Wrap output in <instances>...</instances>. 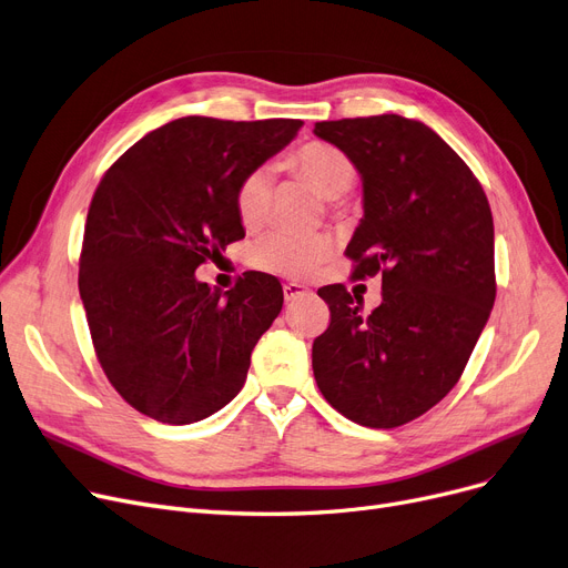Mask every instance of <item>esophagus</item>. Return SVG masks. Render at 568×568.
<instances>
[{"instance_id":"34e87169","label":"esophagus","mask_w":568,"mask_h":568,"mask_svg":"<svg viewBox=\"0 0 568 568\" xmlns=\"http://www.w3.org/2000/svg\"><path fill=\"white\" fill-rule=\"evenodd\" d=\"M306 294H311V290L306 285H302V283H285L283 285L285 302H294V300H300V297H306Z\"/></svg>"}]
</instances>
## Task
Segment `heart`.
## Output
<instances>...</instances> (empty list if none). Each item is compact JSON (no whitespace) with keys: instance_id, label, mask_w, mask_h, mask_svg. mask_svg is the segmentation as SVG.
<instances>
[{"instance_id":"heart-1","label":"heart","mask_w":568,"mask_h":568,"mask_svg":"<svg viewBox=\"0 0 568 568\" xmlns=\"http://www.w3.org/2000/svg\"><path fill=\"white\" fill-rule=\"evenodd\" d=\"M283 166L292 176L304 179L325 196L332 209L357 181L353 158L327 141H306L292 151ZM274 202V179L260 166L241 179L234 192V211L243 230L257 232L266 225ZM334 251V241L325 232L290 234L268 232L251 245V264L268 274L302 278L323 264Z\"/></svg>"}]
</instances>
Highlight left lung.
<instances>
[{
	"instance_id": "8db88e82",
	"label": "left lung",
	"mask_w": 568,
	"mask_h": 568,
	"mask_svg": "<svg viewBox=\"0 0 568 568\" xmlns=\"http://www.w3.org/2000/svg\"><path fill=\"white\" fill-rule=\"evenodd\" d=\"M364 181L345 255L353 281L383 276L364 313L345 285L320 287L332 320L313 341L323 397L348 420L392 429L457 385L497 297L495 223L483 185L434 130L394 113L315 122Z\"/></svg>"
}]
</instances>
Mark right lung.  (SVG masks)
Masks as SVG:
<instances>
[{
	"label": "right lung",
	"mask_w": 568,
	"mask_h": 568,
	"mask_svg": "<svg viewBox=\"0 0 568 568\" xmlns=\"http://www.w3.org/2000/svg\"><path fill=\"white\" fill-rule=\"evenodd\" d=\"M302 120L190 115L122 153L97 185L79 292L109 383L139 413L190 425L230 404L283 308L278 278L245 271L225 297L194 278L245 236L234 192Z\"/></svg>",
	"instance_id": "add662e5"
}]
</instances>
